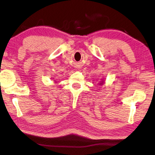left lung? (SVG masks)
Wrapping results in <instances>:
<instances>
[{
	"label": "left lung",
	"instance_id": "obj_1",
	"mask_svg": "<svg viewBox=\"0 0 155 155\" xmlns=\"http://www.w3.org/2000/svg\"><path fill=\"white\" fill-rule=\"evenodd\" d=\"M101 84H103V81H102V82H101V83H100V85H101Z\"/></svg>",
	"mask_w": 155,
	"mask_h": 155
}]
</instances>
